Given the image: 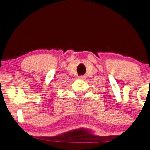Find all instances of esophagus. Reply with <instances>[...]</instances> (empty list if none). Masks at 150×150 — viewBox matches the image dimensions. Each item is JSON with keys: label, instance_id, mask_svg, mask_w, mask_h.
I'll list each match as a JSON object with an SVG mask.
<instances>
[{"label": "esophagus", "instance_id": "obj_1", "mask_svg": "<svg viewBox=\"0 0 150 150\" xmlns=\"http://www.w3.org/2000/svg\"><path fill=\"white\" fill-rule=\"evenodd\" d=\"M79 79H80V80H84L85 79L84 76H79Z\"/></svg>", "mask_w": 150, "mask_h": 150}]
</instances>
